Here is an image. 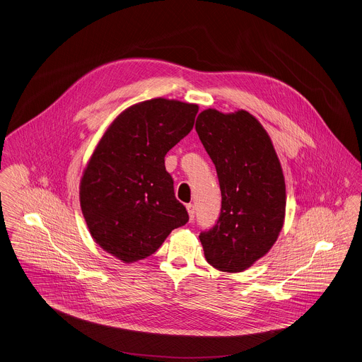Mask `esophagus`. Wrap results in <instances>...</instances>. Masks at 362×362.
<instances>
[{"label": "esophagus", "mask_w": 362, "mask_h": 362, "mask_svg": "<svg viewBox=\"0 0 362 362\" xmlns=\"http://www.w3.org/2000/svg\"><path fill=\"white\" fill-rule=\"evenodd\" d=\"M186 209H187V212H189V219H190V221H194V205H193V204H187V205H186Z\"/></svg>", "instance_id": "esophagus-1"}]
</instances>
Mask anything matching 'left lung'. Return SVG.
Masks as SVG:
<instances>
[{"label":"left lung","mask_w":362,"mask_h":362,"mask_svg":"<svg viewBox=\"0 0 362 362\" xmlns=\"http://www.w3.org/2000/svg\"><path fill=\"white\" fill-rule=\"evenodd\" d=\"M195 131L214 161L221 192L219 221L199 234L206 262L241 273L276 244L285 221V179L273 141L245 110L199 112Z\"/></svg>","instance_id":"left-lung-1"}]
</instances>
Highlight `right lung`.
<instances>
[{"mask_svg": "<svg viewBox=\"0 0 362 362\" xmlns=\"http://www.w3.org/2000/svg\"><path fill=\"white\" fill-rule=\"evenodd\" d=\"M198 105L156 98L119 112L96 144L80 183L93 241L124 263L153 255L189 222L173 193L165 154L194 125Z\"/></svg>", "mask_w": 362, "mask_h": 362, "instance_id": "right-lung-1", "label": "right lung"}]
</instances>
